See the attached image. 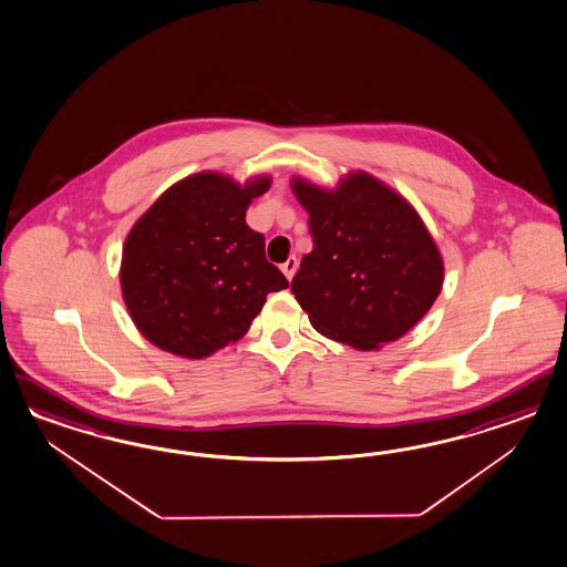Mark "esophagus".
I'll return each instance as SVG.
<instances>
[{"mask_svg":"<svg viewBox=\"0 0 567 567\" xmlns=\"http://www.w3.org/2000/svg\"><path fill=\"white\" fill-rule=\"evenodd\" d=\"M297 266H299V261H297L295 256H291V258L287 259V261L280 266V270H282L285 276L291 280L292 276H295V272H297Z\"/></svg>","mask_w":567,"mask_h":567,"instance_id":"1","label":"esophagus"}]
</instances>
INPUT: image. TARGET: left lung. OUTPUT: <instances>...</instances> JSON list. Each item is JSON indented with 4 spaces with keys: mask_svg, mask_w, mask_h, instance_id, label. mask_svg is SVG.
<instances>
[{
    "mask_svg": "<svg viewBox=\"0 0 567 567\" xmlns=\"http://www.w3.org/2000/svg\"><path fill=\"white\" fill-rule=\"evenodd\" d=\"M313 249L291 291L320 334L360 351L401 339L443 287V258L429 228L399 193L365 172L337 189L295 176Z\"/></svg>",
    "mask_w": 567,
    "mask_h": 567,
    "instance_id": "obj_1",
    "label": "left lung"
}]
</instances>
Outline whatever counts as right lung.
<instances>
[{
  "mask_svg": "<svg viewBox=\"0 0 567 567\" xmlns=\"http://www.w3.org/2000/svg\"><path fill=\"white\" fill-rule=\"evenodd\" d=\"M270 176L245 185L199 172L172 185L150 207L122 249L124 303L155 347L202 360L239 341L268 292L289 280L266 259L264 235L245 223Z\"/></svg>",
  "mask_w": 567,
  "mask_h": 567,
  "instance_id": "obj_1",
  "label": "right lung"
}]
</instances>
